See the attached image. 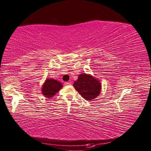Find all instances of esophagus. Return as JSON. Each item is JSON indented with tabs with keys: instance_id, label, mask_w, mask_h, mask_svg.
<instances>
[{
	"instance_id": "1",
	"label": "esophagus",
	"mask_w": 151,
	"mask_h": 151,
	"mask_svg": "<svg viewBox=\"0 0 151 151\" xmlns=\"http://www.w3.org/2000/svg\"><path fill=\"white\" fill-rule=\"evenodd\" d=\"M64 84L65 85V86L70 85V84H71V82H65V84Z\"/></svg>"
}]
</instances>
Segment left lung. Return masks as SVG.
I'll return each instance as SVG.
<instances>
[{
	"mask_svg": "<svg viewBox=\"0 0 151 151\" xmlns=\"http://www.w3.org/2000/svg\"><path fill=\"white\" fill-rule=\"evenodd\" d=\"M73 86L82 97L88 101L96 98L101 90L99 80L86 73L79 75L77 81L74 82Z\"/></svg>",
	"mask_w": 151,
	"mask_h": 151,
	"instance_id": "left-lung-1",
	"label": "left lung"
}]
</instances>
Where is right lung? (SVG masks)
<instances>
[{
    "label": "right lung",
    "mask_w": 151,
    "mask_h": 151,
    "mask_svg": "<svg viewBox=\"0 0 151 151\" xmlns=\"http://www.w3.org/2000/svg\"><path fill=\"white\" fill-rule=\"evenodd\" d=\"M62 87L63 85L60 82L52 78L47 79L42 85V93L46 97L50 98L54 97Z\"/></svg>",
    "instance_id": "1"
}]
</instances>
